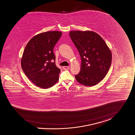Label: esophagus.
<instances>
[{
    "label": "esophagus",
    "instance_id": "obj_1",
    "mask_svg": "<svg viewBox=\"0 0 135 135\" xmlns=\"http://www.w3.org/2000/svg\"><path fill=\"white\" fill-rule=\"evenodd\" d=\"M69 69H70L69 66H63V69L64 70H69Z\"/></svg>",
    "mask_w": 135,
    "mask_h": 135
}]
</instances>
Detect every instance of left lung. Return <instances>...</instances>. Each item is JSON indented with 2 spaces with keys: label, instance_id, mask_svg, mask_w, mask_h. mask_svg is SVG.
Here are the masks:
<instances>
[{
  "label": "left lung",
  "instance_id": "1",
  "mask_svg": "<svg viewBox=\"0 0 135 135\" xmlns=\"http://www.w3.org/2000/svg\"><path fill=\"white\" fill-rule=\"evenodd\" d=\"M70 36L81 59L76 80L84 86L97 85L108 73L112 61L110 49L97 33L92 31H71Z\"/></svg>",
  "mask_w": 135,
  "mask_h": 135
}]
</instances>
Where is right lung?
Wrapping results in <instances>:
<instances>
[{"instance_id": "add662e5", "label": "right lung", "mask_w": 135, "mask_h": 135, "mask_svg": "<svg viewBox=\"0 0 135 135\" xmlns=\"http://www.w3.org/2000/svg\"><path fill=\"white\" fill-rule=\"evenodd\" d=\"M62 35L58 31L42 32L32 37L26 45L21 59L26 76L37 86L47 89L59 80L60 70L55 63L53 49Z\"/></svg>"}]
</instances>
